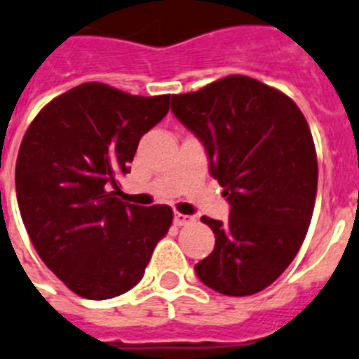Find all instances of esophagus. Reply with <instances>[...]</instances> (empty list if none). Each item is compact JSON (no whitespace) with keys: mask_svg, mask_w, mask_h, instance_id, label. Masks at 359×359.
Segmentation results:
<instances>
[{"mask_svg":"<svg viewBox=\"0 0 359 359\" xmlns=\"http://www.w3.org/2000/svg\"><path fill=\"white\" fill-rule=\"evenodd\" d=\"M191 222H194L192 216L182 215V212H176V215H174V224H176V226H187V224H191Z\"/></svg>","mask_w":359,"mask_h":359,"instance_id":"obj_1","label":"esophagus"}]
</instances>
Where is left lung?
Here are the masks:
<instances>
[{
	"label": "left lung",
	"instance_id": "8db88e82",
	"mask_svg": "<svg viewBox=\"0 0 359 359\" xmlns=\"http://www.w3.org/2000/svg\"><path fill=\"white\" fill-rule=\"evenodd\" d=\"M172 111L205 147L231 205L226 224L201 216L216 242L196 275L224 295L262 292L295 259L312 220L318 156L306 119L283 91L244 75L172 95Z\"/></svg>",
	"mask_w": 359,
	"mask_h": 359
}]
</instances>
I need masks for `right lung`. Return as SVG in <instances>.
<instances>
[{"label":"right lung","mask_w":359,"mask_h":359,"mask_svg":"<svg viewBox=\"0 0 359 359\" xmlns=\"http://www.w3.org/2000/svg\"><path fill=\"white\" fill-rule=\"evenodd\" d=\"M170 95L139 97L86 82L53 99L23 135L16 161L22 220L40 259L71 292L102 301L132 290L172 224L168 205L119 200L139 139Z\"/></svg>","instance_id":"obj_1"}]
</instances>
